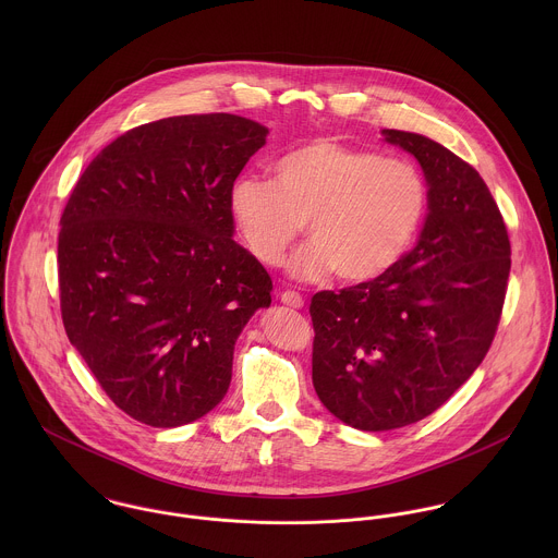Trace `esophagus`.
<instances>
[{"instance_id":"34e87169","label":"esophagus","mask_w":558,"mask_h":558,"mask_svg":"<svg viewBox=\"0 0 558 558\" xmlns=\"http://www.w3.org/2000/svg\"><path fill=\"white\" fill-rule=\"evenodd\" d=\"M281 303L288 305V307L301 310L305 305V299L299 292H294V290H286V292H281Z\"/></svg>"}]
</instances>
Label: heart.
Wrapping results in <instances>:
<instances>
[{"label":"heart","mask_w":558,"mask_h":558,"mask_svg":"<svg viewBox=\"0 0 558 558\" xmlns=\"http://www.w3.org/2000/svg\"><path fill=\"white\" fill-rule=\"evenodd\" d=\"M272 173L239 175L228 210L248 253L268 268L283 262L307 221L312 239L288 264L301 281L337 272L345 283H365L387 275L427 217L429 186L410 160L312 140L283 153Z\"/></svg>","instance_id":"heart-1"}]
</instances>
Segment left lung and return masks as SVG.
Here are the masks:
<instances>
[{
    "label": "left lung",
    "instance_id": "left-lung-1",
    "mask_svg": "<svg viewBox=\"0 0 558 558\" xmlns=\"http://www.w3.org/2000/svg\"><path fill=\"white\" fill-rule=\"evenodd\" d=\"M383 133L423 167V232L387 275L324 290L310 305L319 401L365 432L429 416L473 376L496 335L511 268L502 215L477 169L423 135Z\"/></svg>",
    "mask_w": 558,
    "mask_h": 558
}]
</instances>
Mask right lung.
I'll return each mask as SVG.
<instances>
[{"label": "right lung", "mask_w": 558, "mask_h": 558, "mask_svg": "<svg viewBox=\"0 0 558 558\" xmlns=\"http://www.w3.org/2000/svg\"><path fill=\"white\" fill-rule=\"evenodd\" d=\"M268 129L232 113L135 126L81 173L60 219L62 322L122 412L178 427L232 380L234 343L270 305L266 268L234 240L230 184Z\"/></svg>", "instance_id": "1"}]
</instances>
